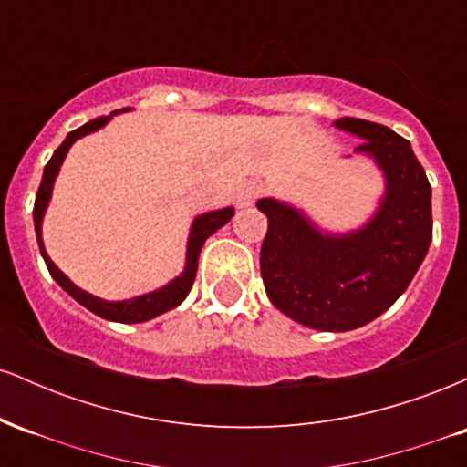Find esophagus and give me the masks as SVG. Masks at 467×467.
Listing matches in <instances>:
<instances>
[{"label": "esophagus", "instance_id": "34e87169", "mask_svg": "<svg viewBox=\"0 0 467 467\" xmlns=\"http://www.w3.org/2000/svg\"><path fill=\"white\" fill-rule=\"evenodd\" d=\"M259 195H261V186L245 184L244 189L237 192V203H239L241 208H248V206H252V203L256 202V197H259Z\"/></svg>", "mask_w": 467, "mask_h": 467}]
</instances>
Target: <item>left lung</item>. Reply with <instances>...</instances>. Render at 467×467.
<instances>
[{
  "instance_id": "1",
  "label": "left lung",
  "mask_w": 467,
  "mask_h": 467,
  "mask_svg": "<svg viewBox=\"0 0 467 467\" xmlns=\"http://www.w3.org/2000/svg\"><path fill=\"white\" fill-rule=\"evenodd\" d=\"M334 125L362 138L356 153L382 171L375 215L351 233H325L298 208L264 197L261 278L272 305L318 331H351L384 314L409 287L432 241L431 184L410 142L362 118Z\"/></svg>"
}]
</instances>
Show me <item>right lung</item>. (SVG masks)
Here are the masks:
<instances>
[{
  "label": "right lung",
  "mask_w": 467,
  "mask_h": 467,
  "mask_svg": "<svg viewBox=\"0 0 467 467\" xmlns=\"http://www.w3.org/2000/svg\"><path fill=\"white\" fill-rule=\"evenodd\" d=\"M122 111H127V109H122ZM116 114L118 111H114V114H109V116H100V118H96V120L85 122L83 127H78V130L67 133L66 140H63L61 147H58L55 155H52L50 162L46 164L44 178H41L39 191H36L35 211H32V217H35L36 241H39V250H41V256H44L47 270H50L52 278H55L58 285L66 289L74 301H78L83 307H88L89 312H94L96 316H100V318H105V320H114V323H144V320H151V318H155V316L178 307V305L184 301L186 296H189L192 281H195V275H197V259H200L203 241L211 237V234H215L222 226H226V223L234 215V208L233 206L219 208V211L203 213V215L195 217V222H192V226H191L189 244H186L184 272H182L180 276H175L171 283H166L164 287L153 289V292L142 294V296L127 298V301H103V298L94 296V294H88L85 289L74 285V283L69 281V278L63 275V272L58 270L55 264H52L50 256H47L44 239H41V223H44L46 208H47V203H50L52 186H55L58 169H61V164H63V160H66L69 147H72L78 138L99 131L100 127H105L107 122L111 120V116H116Z\"/></svg>",
  "instance_id": "obj_1"
}]
</instances>
